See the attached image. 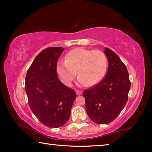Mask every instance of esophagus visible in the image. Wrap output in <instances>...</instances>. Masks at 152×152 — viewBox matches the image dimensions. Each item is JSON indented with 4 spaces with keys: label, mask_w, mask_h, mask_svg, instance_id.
I'll return each mask as SVG.
<instances>
[{
    "label": "esophagus",
    "mask_w": 152,
    "mask_h": 152,
    "mask_svg": "<svg viewBox=\"0 0 152 152\" xmlns=\"http://www.w3.org/2000/svg\"><path fill=\"white\" fill-rule=\"evenodd\" d=\"M76 93L77 95H81L82 94V92L80 91H76Z\"/></svg>",
    "instance_id": "34e87169"
}]
</instances>
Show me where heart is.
<instances>
[{"instance_id": "obj_1", "label": "heart", "mask_w": 152, "mask_h": 152, "mask_svg": "<svg viewBox=\"0 0 152 152\" xmlns=\"http://www.w3.org/2000/svg\"><path fill=\"white\" fill-rule=\"evenodd\" d=\"M107 68V59L101 50L78 48L67 53L65 61L57 64V72L64 84L70 86L77 74L80 85L93 86L101 80Z\"/></svg>"}]
</instances>
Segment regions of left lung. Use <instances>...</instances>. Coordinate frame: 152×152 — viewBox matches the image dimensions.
Returning <instances> with one entry per match:
<instances>
[{
	"mask_svg": "<svg viewBox=\"0 0 152 152\" xmlns=\"http://www.w3.org/2000/svg\"><path fill=\"white\" fill-rule=\"evenodd\" d=\"M109 66L102 80L83 92L87 115L98 124H108L116 119L128 100L131 87L127 68L114 51L105 48Z\"/></svg>",
	"mask_w": 152,
	"mask_h": 152,
	"instance_id": "8db88e82",
	"label": "left lung"
}]
</instances>
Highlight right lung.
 <instances>
[{"label": "right lung", "instance_id": "1", "mask_svg": "<svg viewBox=\"0 0 152 152\" xmlns=\"http://www.w3.org/2000/svg\"><path fill=\"white\" fill-rule=\"evenodd\" d=\"M61 47L46 48L33 60L25 77V92L35 116L48 127L63 126L70 117L76 92L61 83L56 66Z\"/></svg>", "mask_w": 152, "mask_h": 152}]
</instances>
